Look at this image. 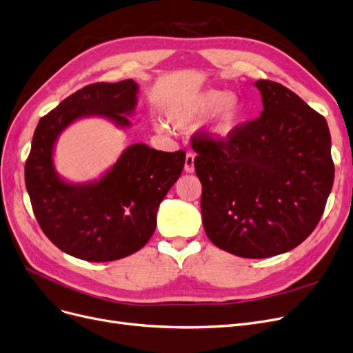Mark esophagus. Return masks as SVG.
Listing matches in <instances>:
<instances>
[{
	"label": "esophagus",
	"instance_id": "34e87169",
	"mask_svg": "<svg viewBox=\"0 0 353 353\" xmlns=\"http://www.w3.org/2000/svg\"><path fill=\"white\" fill-rule=\"evenodd\" d=\"M185 172L186 173H193L194 172V154H193V152H188V154H186Z\"/></svg>",
	"mask_w": 353,
	"mask_h": 353
}]
</instances>
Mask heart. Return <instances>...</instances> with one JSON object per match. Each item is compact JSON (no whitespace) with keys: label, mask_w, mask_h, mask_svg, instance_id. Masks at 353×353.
<instances>
[{"label":"heart","mask_w":353,"mask_h":353,"mask_svg":"<svg viewBox=\"0 0 353 353\" xmlns=\"http://www.w3.org/2000/svg\"><path fill=\"white\" fill-rule=\"evenodd\" d=\"M209 114H212V117L206 127L208 135L212 140H225L232 135L241 124L242 105L239 99L229 92L210 88L173 101L165 108L168 124L176 128L190 127ZM156 130L164 132L165 127L157 122Z\"/></svg>","instance_id":"heart-1"}]
</instances>
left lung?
I'll return each instance as SVG.
<instances>
[{
    "instance_id": "1",
    "label": "left lung",
    "mask_w": 353,
    "mask_h": 353,
    "mask_svg": "<svg viewBox=\"0 0 353 353\" xmlns=\"http://www.w3.org/2000/svg\"><path fill=\"white\" fill-rule=\"evenodd\" d=\"M254 86L261 94V115L226 141L196 137L194 170L208 238L238 256L268 258L291 251L313 232L334 165L323 117L277 82Z\"/></svg>"
}]
</instances>
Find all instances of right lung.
Masks as SVG:
<instances>
[{
	"instance_id": "1",
	"label": "right lung",
	"mask_w": 353,
	"mask_h": 353,
	"mask_svg": "<svg viewBox=\"0 0 353 353\" xmlns=\"http://www.w3.org/2000/svg\"><path fill=\"white\" fill-rule=\"evenodd\" d=\"M139 83H94L74 92L43 117L26 161V188L44 235L59 250L90 263H106L141 250L157 226V210L181 174L186 152L144 143L128 145L99 179L73 183L54 165L59 137L76 121L103 118L131 128Z\"/></svg>"
}]
</instances>
